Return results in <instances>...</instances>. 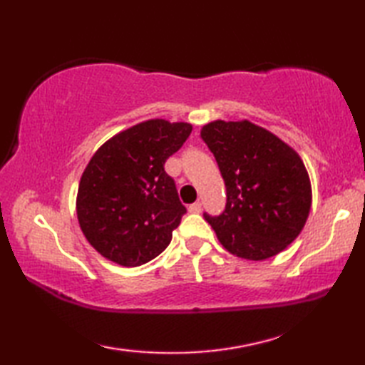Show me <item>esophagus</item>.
Masks as SVG:
<instances>
[{"instance_id":"esophagus-1","label":"esophagus","mask_w":365,"mask_h":365,"mask_svg":"<svg viewBox=\"0 0 365 365\" xmlns=\"http://www.w3.org/2000/svg\"><path fill=\"white\" fill-rule=\"evenodd\" d=\"M200 210H202V204H200V202H195V204H191L188 207L190 213H200Z\"/></svg>"}]
</instances>
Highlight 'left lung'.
<instances>
[{
    "label": "left lung",
    "mask_w": 365,
    "mask_h": 365,
    "mask_svg": "<svg viewBox=\"0 0 365 365\" xmlns=\"http://www.w3.org/2000/svg\"><path fill=\"white\" fill-rule=\"evenodd\" d=\"M200 136L215 155L226 183L220 216L204 215L226 250L246 260L284 251L307 221L312 188L297 150L250 120H213Z\"/></svg>",
    "instance_id": "8db88e82"
}]
</instances>
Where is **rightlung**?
<instances>
[{
  "instance_id": "right-lung-1",
  "label": "right lung",
  "mask_w": 365,
  "mask_h": 365,
  "mask_svg": "<svg viewBox=\"0 0 365 365\" xmlns=\"http://www.w3.org/2000/svg\"><path fill=\"white\" fill-rule=\"evenodd\" d=\"M188 122L149 119L92 155L76 195L84 237L105 259L139 267L166 250L187 208L165 163L187 141Z\"/></svg>"
}]
</instances>
